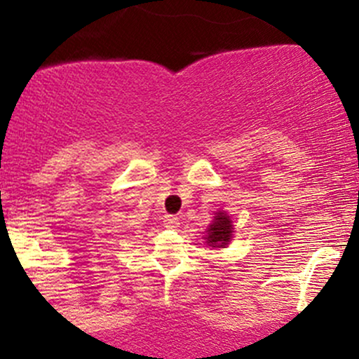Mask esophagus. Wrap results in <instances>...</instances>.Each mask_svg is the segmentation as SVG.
<instances>
[{
	"mask_svg": "<svg viewBox=\"0 0 359 359\" xmlns=\"http://www.w3.org/2000/svg\"><path fill=\"white\" fill-rule=\"evenodd\" d=\"M163 224L167 226V228H170V229H175V228H179V217L177 216H165L163 217Z\"/></svg>",
	"mask_w": 359,
	"mask_h": 359,
	"instance_id": "obj_1",
	"label": "esophagus"
}]
</instances>
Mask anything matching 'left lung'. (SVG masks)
<instances>
[{
  "label": "left lung",
  "mask_w": 359,
  "mask_h": 359,
  "mask_svg": "<svg viewBox=\"0 0 359 359\" xmlns=\"http://www.w3.org/2000/svg\"><path fill=\"white\" fill-rule=\"evenodd\" d=\"M233 221L229 217V214L226 211H216L214 212L212 222L205 229L204 240L211 248H226L229 245V241L233 240Z\"/></svg>",
  "instance_id": "8db88e82"
}]
</instances>
